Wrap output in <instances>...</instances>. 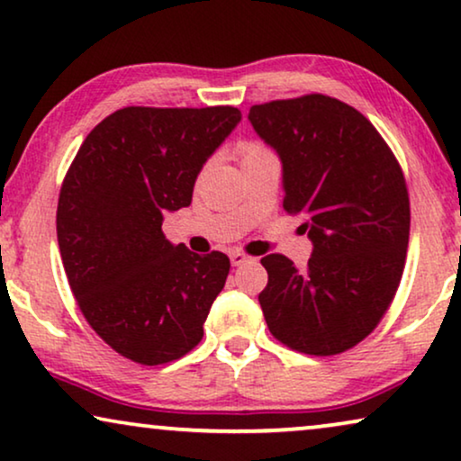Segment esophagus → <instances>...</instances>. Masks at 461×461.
Returning a JSON list of instances; mask_svg holds the SVG:
<instances>
[{
    "label": "esophagus",
    "instance_id": "obj_1",
    "mask_svg": "<svg viewBox=\"0 0 461 461\" xmlns=\"http://www.w3.org/2000/svg\"><path fill=\"white\" fill-rule=\"evenodd\" d=\"M249 260V256H245L243 251H232L230 254V262H232V267H243L245 262Z\"/></svg>",
    "mask_w": 461,
    "mask_h": 461
}]
</instances>
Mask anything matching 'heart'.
<instances>
[{
    "mask_svg": "<svg viewBox=\"0 0 461 461\" xmlns=\"http://www.w3.org/2000/svg\"><path fill=\"white\" fill-rule=\"evenodd\" d=\"M262 150H267V147H262L260 142H243V144H239L237 153H239V159H241V163H243V161L251 159V157L260 155Z\"/></svg>",
    "mask_w": 461,
    "mask_h": 461,
    "instance_id": "obj_1",
    "label": "heart"
}]
</instances>
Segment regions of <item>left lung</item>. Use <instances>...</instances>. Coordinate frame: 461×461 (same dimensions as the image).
<instances>
[{"instance_id":"8db88e82","label":"left lung","mask_w":461,"mask_h":461,"mask_svg":"<svg viewBox=\"0 0 461 461\" xmlns=\"http://www.w3.org/2000/svg\"><path fill=\"white\" fill-rule=\"evenodd\" d=\"M249 122L279 155L283 207L312 241L302 270L281 254L262 258L264 319L289 348L339 355L375 330L399 289L411 222L405 176L369 119L338 98L254 104Z\"/></svg>"}]
</instances>
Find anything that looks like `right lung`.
<instances>
[{
  "mask_svg": "<svg viewBox=\"0 0 461 461\" xmlns=\"http://www.w3.org/2000/svg\"><path fill=\"white\" fill-rule=\"evenodd\" d=\"M239 122L235 106H125L87 134L62 180L56 235L68 285L130 361H176L203 338L230 260L169 243L161 224L191 205L201 167Z\"/></svg>",
  "mask_w": 461,
  "mask_h": 461,
  "instance_id": "right-lung-1",
  "label": "right lung"
}]
</instances>
